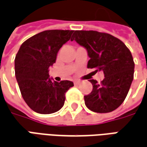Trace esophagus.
Instances as JSON below:
<instances>
[{
	"mask_svg": "<svg viewBox=\"0 0 147 147\" xmlns=\"http://www.w3.org/2000/svg\"><path fill=\"white\" fill-rule=\"evenodd\" d=\"M80 83V81H74V85H78Z\"/></svg>",
	"mask_w": 147,
	"mask_h": 147,
	"instance_id": "obj_1",
	"label": "esophagus"
}]
</instances>
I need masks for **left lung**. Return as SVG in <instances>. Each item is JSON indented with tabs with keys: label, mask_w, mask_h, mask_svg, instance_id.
<instances>
[{
	"label": "left lung",
	"mask_w": 147,
	"mask_h": 147,
	"mask_svg": "<svg viewBox=\"0 0 147 147\" xmlns=\"http://www.w3.org/2000/svg\"><path fill=\"white\" fill-rule=\"evenodd\" d=\"M86 49L90 60L87 68L94 73L102 71L105 78L93 85L90 94L84 96L88 109L97 113H109L121 106L134 79V62L129 49L121 40L109 33L76 30L71 41Z\"/></svg>",
	"instance_id": "left-lung-1"
}]
</instances>
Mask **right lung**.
I'll return each instance as SVG.
<instances>
[{
  "label": "right lung",
  "instance_id": "add662e5",
  "mask_svg": "<svg viewBox=\"0 0 147 147\" xmlns=\"http://www.w3.org/2000/svg\"><path fill=\"white\" fill-rule=\"evenodd\" d=\"M74 30H45L21 45L15 57V76L26 104L41 114L55 113L64 106L65 93L73 82L52 81L49 68L71 37Z\"/></svg>",
  "mask_w": 147,
  "mask_h": 147
}]
</instances>
